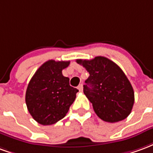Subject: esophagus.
<instances>
[{
  "instance_id": "obj_1",
  "label": "esophagus",
  "mask_w": 153,
  "mask_h": 153,
  "mask_svg": "<svg viewBox=\"0 0 153 153\" xmlns=\"http://www.w3.org/2000/svg\"><path fill=\"white\" fill-rule=\"evenodd\" d=\"M78 89L79 90L80 92H82V91H83V84H79V85L78 86Z\"/></svg>"
}]
</instances>
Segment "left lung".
<instances>
[{"label": "left lung", "mask_w": 153, "mask_h": 153, "mask_svg": "<svg viewBox=\"0 0 153 153\" xmlns=\"http://www.w3.org/2000/svg\"><path fill=\"white\" fill-rule=\"evenodd\" d=\"M89 73L83 93L97 115L110 123L128 117L134 103V92L123 70L104 56L76 60Z\"/></svg>", "instance_id": "obj_1"}]
</instances>
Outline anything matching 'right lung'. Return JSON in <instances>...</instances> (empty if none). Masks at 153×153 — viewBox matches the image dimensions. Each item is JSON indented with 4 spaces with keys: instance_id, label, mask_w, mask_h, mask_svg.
Masks as SVG:
<instances>
[{
    "instance_id": "add662e5",
    "label": "right lung",
    "mask_w": 153,
    "mask_h": 153,
    "mask_svg": "<svg viewBox=\"0 0 153 153\" xmlns=\"http://www.w3.org/2000/svg\"><path fill=\"white\" fill-rule=\"evenodd\" d=\"M70 61L47 60L28 83L25 102L28 112L42 125H53L63 119L79 92L70 85V79L62 70Z\"/></svg>"
}]
</instances>
